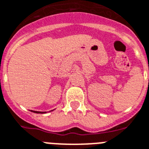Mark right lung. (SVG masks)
<instances>
[{
	"label": "right lung",
	"instance_id": "add662e5",
	"mask_svg": "<svg viewBox=\"0 0 149 149\" xmlns=\"http://www.w3.org/2000/svg\"><path fill=\"white\" fill-rule=\"evenodd\" d=\"M31 112H35V113H46V112H37V111H32V110H31Z\"/></svg>",
	"mask_w": 149,
	"mask_h": 149
}]
</instances>
